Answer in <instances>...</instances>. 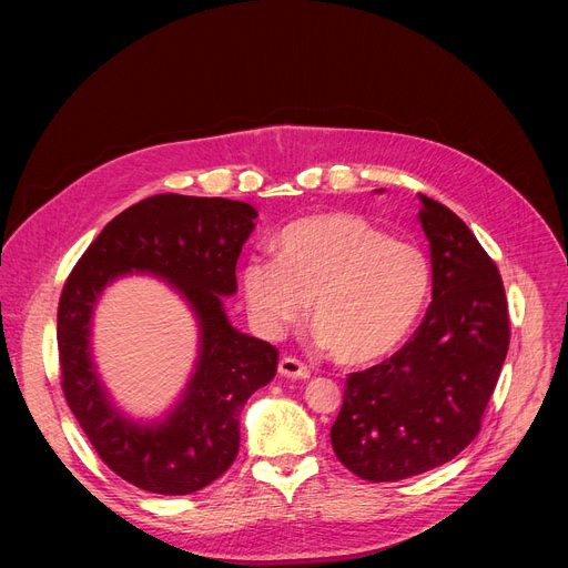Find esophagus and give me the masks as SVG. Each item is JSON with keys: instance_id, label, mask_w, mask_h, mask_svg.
Listing matches in <instances>:
<instances>
[{"instance_id": "esophagus-1", "label": "esophagus", "mask_w": 568, "mask_h": 568, "mask_svg": "<svg viewBox=\"0 0 568 568\" xmlns=\"http://www.w3.org/2000/svg\"><path fill=\"white\" fill-rule=\"evenodd\" d=\"M278 373L285 377H294V379L311 377V368L304 362L294 359V356H283V359L278 362Z\"/></svg>"}]
</instances>
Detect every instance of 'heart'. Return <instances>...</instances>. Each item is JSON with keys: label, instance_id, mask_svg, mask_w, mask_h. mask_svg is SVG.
I'll use <instances>...</instances> for the list:
<instances>
[{"label": "heart", "instance_id": "1", "mask_svg": "<svg viewBox=\"0 0 568 568\" xmlns=\"http://www.w3.org/2000/svg\"><path fill=\"white\" fill-rule=\"evenodd\" d=\"M276 257L242 268L246 306L266 336L300 322L311 300L317 341L343 364H368L400 347L428 304V257L356 214H317L285 225Z\"/></svg>", "mask_w": 568, "mask_h": 568}]
</instances>
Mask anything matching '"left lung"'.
Masks as SVG:
<instances>
[{
    "label": "left lung",
    "mask_w": 568,
    "mask_h": 568,
    "mask_svg": "<svg viewBox=\"0 0 568 568\" xmlns=\"http://www.w3.org/2000/svg\"><path fill=\"white\" fill-rule=\"evenodd\" d=\"M419 200L433 302L392 359L347 377L332 426L336 458L373 484L456 458L479 435L509 352V308L495 262L449 206Z\"/></svg>",
    "instance_id": "8db88e82"
}]
</instances>
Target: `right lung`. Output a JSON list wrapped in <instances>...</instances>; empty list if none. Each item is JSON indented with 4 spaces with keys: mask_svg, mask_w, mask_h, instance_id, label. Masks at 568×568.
<instances>
[{
    "mask_svg": "<svg viewBox=\"0 0 568 568\" xmlns=\"http://www.w3.org/2000/svg\"><path fill=\"white\" fill-rule=\"evenodd\" d=\"M257 212L225 197L152 195L114 216L94 239L57 308V347L67 403L101 460L124 481L159 495H189L234 463L239 414L276 375L278 349L236 332L223 296L236 292V260ZM165 277L199 317L196 373L166 419L126 420L109 400L91 362V315L119 275Z\"/></svg>",
    "mask_w": 568,
    "mask_h": 568,
    "instance_id": "add662e5",
    "label": "right lung"
}]
</instances>
